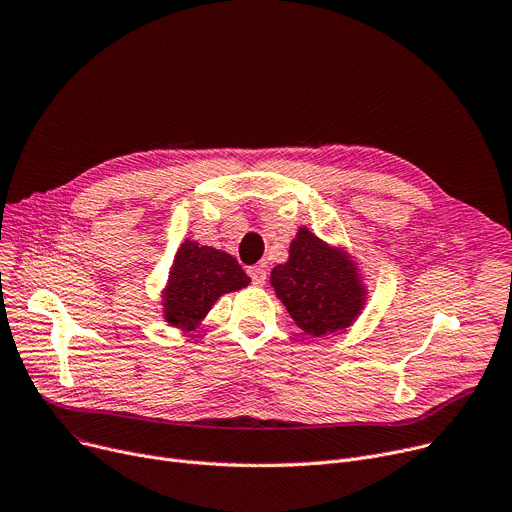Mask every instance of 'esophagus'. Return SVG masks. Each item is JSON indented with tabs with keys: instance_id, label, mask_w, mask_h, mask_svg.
I'll return each mask as SVG.
<instances>
[{
	"instance_id": "34e87169",
	"label": "esophagus",
	"mask_w": 512,
	"mask_h": 512,
	"mask_svg": "<svg viewBox=\"0 0 512 512\" xmlns=\"http://www.w3.org/2000/svg\"><path fill=\"white\" fill-rule=\"evenodd\" d=\"M248 274H250V279H252V283H254L256 287H260V285L266 283V268H264L262 264L250 266V268H248Z\"/></svg>"
}]
</instances>
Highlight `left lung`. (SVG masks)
Segmentation results:
<instances>
[{
	"label": "left lung",
	"mask_w": 512,
	"mask_h": 512,
	"mask_svg": "<svg viewBox=\"0 0 512 512\" xmlns=\"http://www.w3.org/2000/svg\"><path fill=\"white\" fill-rule=\"evenodd\" d=\"M270 285L309 336L348 328L363 305L355 268L305 227L291 244L289 262L272 268Z\"/></svg>",
	"instance_id": "1"
}]
</instances>
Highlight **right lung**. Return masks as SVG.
I'll return each instance as SVG.
<instances>
[{
    "label": "right lung",
    "mask_w": 512,
    "mask_h": 512,
    "mask_svg": "<svg viewBox=\"0 0 512 512\" xmlns=\"http://www.w3.org/2000/svg\"><path fill=\"white\" fill-rule=\"evenodd\" d=\"M250 283L233 256L196 242H184L176 254L164 293L166 320L186 330L196 328L217 297Z\"/></svg>",
    "instance_id": "1"
}]
</instances>
